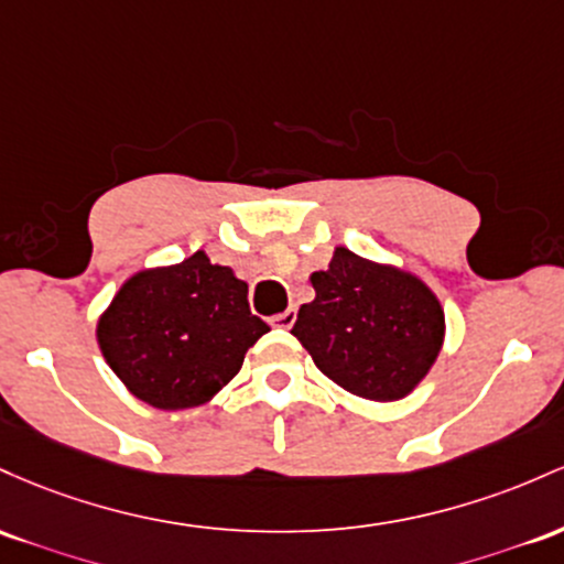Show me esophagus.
<instances>
[{"label":"esophagus","instance_id":"esophagus-1","mask_svg":"<svg viewBox=\"0 0 564 564\" xmlns=\"http://www.w3.org/2000/svg\"><path fill=\"white\" fill-rule=\"evenodd\" d=\"M295 319H299V312H295V308H288V312L276 314L274 319H271V325L282 327V330H290V327L295 325Z\"/></svg>","mask_w":564,"mask_h":564}]
</instances>
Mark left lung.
Segmentation results:
<instances>
[{
  "label": "left lung",
  "mask_w": 564,
  "mask_h": 564,
  "mask_svg": "<svg viewBox=\"0 0 564 564\" xmlns=\"http://www.w3.org/2000/svg\"><path fill=\"white\" fill-rule=\"evenodd\" d=\"M312 288L293 335L330 381L365 400L394 402L426 378L445 340V312L426 282L335 248Z\"/></svg>",
  "instance_id": "1"
}]
</instances>
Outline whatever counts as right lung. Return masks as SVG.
<instances>
[{
  "instance_id": "right-lung-1",
  "label": "right lung",
  "mask_w": 564,
  "mask_h": 564,
  "mask_svg": "<svg viewBox=\"0 0 564 564\" xmlns=\"http://www.w3.org/2000/svg\"><path fill=\"white\" fill-rule=\"evenodd\" d=\"M263 333L248 282L202 250L132 274L98 319L106 362L130 394L160 410L210 402Z\"/></svg>"
}]
</instances>
